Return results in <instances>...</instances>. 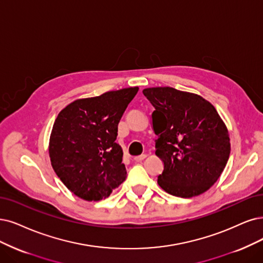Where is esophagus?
<instances>
[{
    "label": "esophagus",
    "mask_w": 263,
    "mask_h": 263,
    "mask_svg": "<svg viewBox=\"0 0 263 263\" xmlns=\"http://www.w3.org/2000/svg\"><path fill=\"white\" fill-rule=\"evenodd\" d=\"M145 158H146V155H140V156H135V157H134V160H135V161H142V160H144Z\"/></svg>",
    "instance_id": "obj_1"
}]
</instances>
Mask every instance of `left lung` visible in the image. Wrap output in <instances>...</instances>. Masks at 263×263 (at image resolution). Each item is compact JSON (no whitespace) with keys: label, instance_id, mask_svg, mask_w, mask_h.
I'll use <instances>...</instances> for the list:
<instances>
[{"label":"left lung","instance_id":"8db88e82","mask_svg":"<svg viewBox=\"0 0 263 263\" xmlns=\"http://www.w3.org/2000/svg\"><path fill=\"white\" fill-rule=\"evenodd\" d=\"M156 155L163 161L159 186L182 198L198 196L217 182L230 157L229 131L218 111L197 94L148 87Z\"/></svg>","mask_w":263,"mask_h":263}]
</instances>
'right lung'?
<instances>
[{"instance_id":"1","label":"right lung","mask_w":263,"mask_h":263,"mask_svg":"<svg viewBox=\"0 0 263 263\" xmlns=\"http://www.w3.org/2000/svg\"><path fill=\"white\" fill-rule=\"evenodd\" d=\"M138 86L77 100L58 114L50 138L51 163L76 196L87 201L108 197L126 178L118 123Z\"/></svg>"}]
</instances>
